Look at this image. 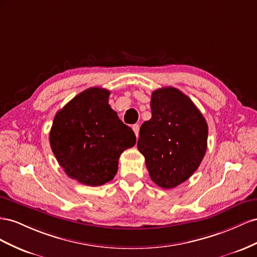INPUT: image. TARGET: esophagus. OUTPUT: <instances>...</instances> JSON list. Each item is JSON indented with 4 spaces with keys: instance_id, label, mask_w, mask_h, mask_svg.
<instances>
[{
    "instance_id": "esophagus-1",
    "label": "esophagus",
    "mask_w": 257,
    "mask_h": 257,
    "mask_svg": "<svg viewBox=\"0 0 257 257\" xmlns=\"http://www.w3.org/2000/svg\"><path fill=\"white\" fill-rule=\"evenodd\" d=\"M133 130L135 131V134H136V136H137V138H138V137H139V131H140V126H139L138 123L134 124V126H133Z\"/></svg>"
}]
</instances>
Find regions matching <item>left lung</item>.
Returning a JSON list of instances; mask_svg holds the SVG:
<instances>
[{
  "label": "left lung",
  "instance_id": "8db88e82",
  "mask_svg": "<svg viewBox=\"0 0 257 257\" xmlns=\"http://www.w3.org/2000/svg\"><path fill=\"white\" fill-rule=\"evenodd\" d=\"M152 118L140 128L138 150L152 181L174 188L192 177L207 151L208 124L199 109L177 88L153 91Z\"/></svg>",
  "mask_w": 257,
  "mask_h": 257
}]
</instances>
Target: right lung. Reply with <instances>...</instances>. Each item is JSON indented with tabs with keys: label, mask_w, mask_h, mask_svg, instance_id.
I'll list each match as a JSON object with an SVG mask.
<instances>
[{
	"label": "right lung",
	"mask_w": 257,
	"mask_h": 257,
	"mask_svg": "<svg viewBox=\"0 0 257 257\" xmlns=\"http://www.w3.org/2000/svg\"><path fill=\"white\" fill-rule=\"evenodd\" d=\"M109 91L92 87L58 111L50 148L71 179L88 186L113 180L120 154L136 144V135L108 104Z\"/></svg>",
	"instance_id": "right-lung-1"
}]
</instances>
